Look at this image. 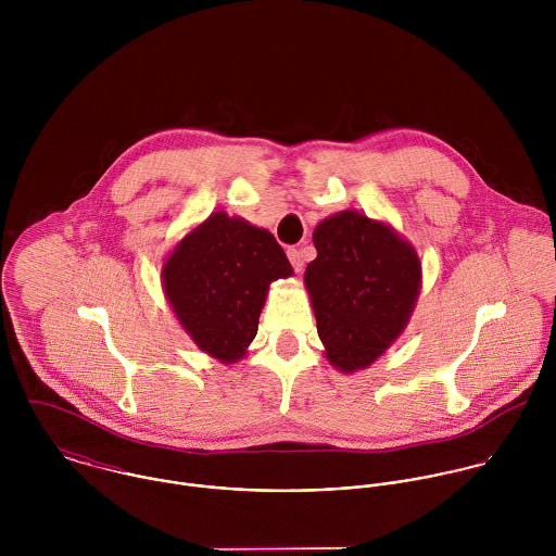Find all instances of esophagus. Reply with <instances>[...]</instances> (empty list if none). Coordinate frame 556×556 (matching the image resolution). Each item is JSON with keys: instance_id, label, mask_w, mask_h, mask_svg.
<instances>
[{"instance_id": "obj_1", "label": "esophagus", "mask_w": 556, "mask_h": 556, "mask_svg": "<svg viewBox=\"0 0 556 556\" xmlns=\"http://www.w3.org/2000/svg\"><path fill=\"white\" fill-rule=\"evenodd\" d=\"M287 254H289V261H291L293 269H295V271H302V267H304V258H302V252H300L298 248H289V250H287Z\"/></svg>"}]
</instances>
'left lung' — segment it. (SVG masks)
Returning a JSON list of instances; mask_svg holds the SVG:
<instances>
[{
  "mask_svg": "<svg viewBox=\"0 0 556 556\" xmlns=\"http://www.w3.org/2000/svg\"><path fill=\"white\" fill-rule=\"evenodd\" d=\"M304 285L327 362L344 372L375 364L406 329L421 291L415 245L357 210L320 220Z\"/></svg>",
  "mask_w": 556,
  "mask_h": 556,
  "instance_id": "obj_1",
  "label": "left lung"
}]
</instances>
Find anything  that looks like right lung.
Returning <instances> with one entry per match:
<instances>
[{
  "instance_id": "obj_1",
  "label": "right lung",
  "mask_w": 556,
  "mask_h": 556,
  "mask_svg": "<svg viewBox=\"0 0 556 556\" xmlns=\"http://www.w3.org/2000/svg\"><path fill=\"white\" fill-rule=\"evenodd\" d=\"M160 276L181 329L229 366L256 336L269 285L291 278L293 267L267 229L214 212L175 243Z\"/></svg>"
}]
</instances>
